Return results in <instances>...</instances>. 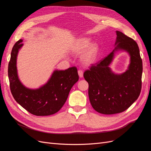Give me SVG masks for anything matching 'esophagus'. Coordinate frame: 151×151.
Segmentation results:
<instances>
[{
  "mask_svg": "<svg viewBox=\"0 0 151 151\" xmlns=\"http://www.w3.org/2000/svg\"><path fill=\"white\" fill-rule=\"evenodd\" d=\"M78 74H79V76L80 78H83V71L81 70H78Z\"/></svg>",
  "mask_w": 151,
  "mask_h": 151,
  "instance_id": "esophagus-1",
  "label": "esophagus"
}]
</instances>
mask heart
Returning <instances> with one entry per match:
<instances>
[{
	"instance_id": "b5f03b06",
	"label": "heart",
	"mask_w": 151,
	"mask_h": 151,
	"mask_svg": "<svg viewBox=\"0 0 151 151\" xmlns=\"http://www.w3.org/2000/svg\"><path fill=\"white\" fill-rule=\"evenodd\" d=\"M89 40L88 38L79 39L74 44L72 51V52L80 55L86 50L81 57V60L86 65H91L93 63L98 57L99 52V46L97 43H94L89 45Z\"/></svg>"
}]
</instances>
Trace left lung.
Listing matches in <instances>:
<instances>
[{"mask_svg": "<svg viewBox=\"0 0 151 151\" xmlns=\"http://www.w3.org/2000/svg\"><path fill=\"white\" fill-rule=\"evenodd\" d=\"M115 49L103 60L86 70L84 77L89 84L88 94L93 108L99 113L112 115L124 111L139 98L142 87V61L138 45L129 36L116 31ZM118 51L130 57L125 72L114 73L110 65Z\"/></svg>", "mask_w": 151, "mask_h": 151, "instance_id": "left-lung-1", "label": "left lung"}]
</instances>
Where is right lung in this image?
<instances>
[{
  "label": "right lung",
  "instance_id": "obj_1",
  "mask_svg": "<svg viewBox=\"0 0 151 151\" xmlns=\"http://www.w3.org/2000/svg\"><path fill=\"white\" fill-rule=\"evenodd\" d=\"M22 41L19 40L14 45L9 63L8 76L12 94L17 103L34 115H53L62 108L72 86L78 81L77 68L55 70L47 83L40 88H27L19 79L17 69V57L23 46Z\"/></svg>",
  "mask_w": 151,
  "mask_h": 151
}]
</instances>
